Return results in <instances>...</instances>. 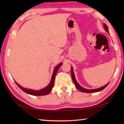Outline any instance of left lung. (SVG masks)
Masks as SVG:
<instances>
[{"label": "left lung", "mask_w": 124, "mask_h": 124, "mask_svg": "<svg viewBox=\"0 0 124 124\" xmlns=\"http://www.w3.org/2000/svg\"><path fill=\"white\" fill-rule=\"evenodd\" d=\"M103 26H104L105 31H106V32L108 33V34H109V30H108V28L107 26V25L105 23H104ZM71 75H72V80L73 81V83H74L75 87H77V89L78 90H79V91H80L81 92H85V93H92V92H97L101 91H102V90H103L104 88H106L107 86L109 84V83H108L106 85H104V86H102L101 87L98 88V89H85V88H84L83 87H81V86L77 82V81L76 80V79H75L74 72H73V67H71Z\"/></svg>", "instance_id": "1"}]
</instances>
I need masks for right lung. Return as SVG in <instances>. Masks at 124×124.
Returning a JSON list of instances; mask_svg holds the SVG:
<instances>
[{
  "label": "right lung",
  "instance_id": "obj_1",
  "mask_svg": "<svg viewBox=\"0 0 124 124\" xmlns=\"http://www.w3.org/2000/svg\"><path fill=\"white\" fill-rule=\"evenodd\" d=\"M62 64H63L62 63H61L57 65V66L54 68L53 72V74H52V77H51V81H50V83L48 84V85L46 87L43 88V89H42L41 90H34L29 89H26V88L23 87L22 86H21L20 85L17 83L16 82L15 80V81L17 85L22 90V91H23L24 92H26L27 93L29 94V95H33V96H44V95H48V94L51 92V90L52 89V87H53L54 85V78H55L56 73H57L58 69L60 68V66H61Z\"/></svg>",
  "mask_w": 124,
  "mask_h": 124
}]
</instances>
